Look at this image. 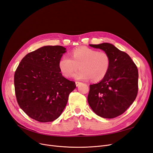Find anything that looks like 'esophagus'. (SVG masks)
Instances as JSON below:
<instances>
[{
    "label": "esophagus",
    "mask_w": 153,
    "mask_h": 153,
    "mask_svg": "<svg viewBox=\"0 0 153 153\" xmlns=\"http://www.w3.org/2000/svg\"><path fill=\"white\" fill-rule=\"evenodd\" d=\"M81 84V82H78V81H76V85L77 87V86H78L79 85H80Z\"/></svg>",
    "instance_id": "esophagus-1"
}]
</instances>
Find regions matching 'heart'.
<instances>
[{"instance_id":"obj_1","label":"heart","mask_w":153,"mask_h":153,"mask_svg":"<svg viewBox=\"0 0 153 153\" xmlns=\"http://www.w3.org/2000/svg\"><path fill=\"white\" fill-rule=\"evenodd\" d=\"M71 57L64 56L59 62V69L65 77H71L79 66L81 69L73 76L75 79L99 81L107 75L110 68L111 58L104 51L80 48L73 50Z\"/></svg>"}]
</instances>
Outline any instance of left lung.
<instances>
[{
	"label": "left lung",
	"instance_id": "obj_1",
	"mask_svg": "<svg viewBox=\"0 0 153 153\" xmlns=\"http://www.w3.org/2000/svg\"><path fill=\"white\" fill-rule=\"evenodd\" d=\"M107 52L111 65L99 83L90 85L88 101L95 113L104 118L120 116L134 101L138 91V71L126 52L109 43L89 44Z\"/></svg>",
	"mask_w": 153,
	"mask_h": 153
}]
</instances>
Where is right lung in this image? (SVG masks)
Returning a JSON list of instances; mask_svg holds the SVG:
<instances>
[{"instance_id": "right-lung-1", "label": "right lung", "mask_w": 153, "mask_h": 153, "mask_svg": "<svg viewBox=\"0 0 153 153\" xmlns=\"http://www.w3.org/2000/svg\"><path fill=\"white\" fill-rule=\"evenodd\" d=\"M66 49L44 46L26 55L14 74L16 99L25 113L33 119L48 123L62 114L76 83L62 76L59 68Z\"/></svg>"}]
</instances>
